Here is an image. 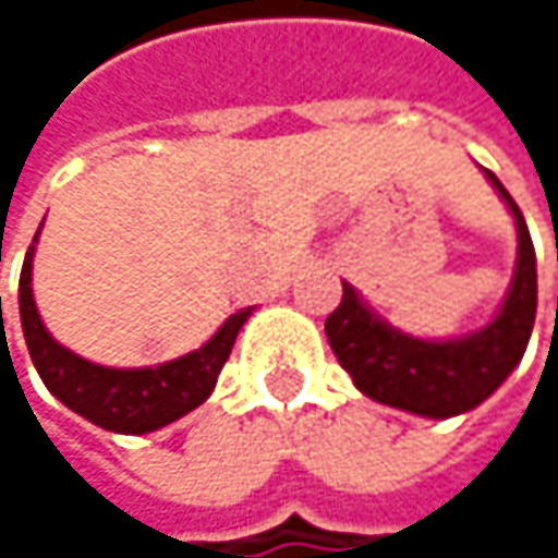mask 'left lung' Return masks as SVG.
Returning a JSON list of instances; mask_svg holds the SVG:
<instances>
[{"instance_id": "1", "label": "left lung", "mask_w": 558, "mask_h": 558, "mask_svg": "<svg viewBox=\"0 0 558 558\" xmlns=\"http://www.w3.org/2000/svg\"><path fill=\"white\" fill-rule=\"evenodd\" d=\"M485 177L517 226V268L504 303L469 336L416 339L393 329L342 280V303L326 319V339L365 397L416 416L446 420L485 403L520 365L536 319V252L513 196L492 170Z\"/></svg>"}]
</instances>
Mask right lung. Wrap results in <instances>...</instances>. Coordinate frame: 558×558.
Here are the masks:
<instances>
[{"mask_svg": "<svg viewBox=\"0 0 558 558\" xmlns=\"http://www.w3.org/2000/svg\"><path fill=\"white\" fill-rule=\"evenodd\" d=\"M35 242H38V235H35ZM35 242L25 255L22 280H19L22 332H25L28 355H32L45 388L51 390L63 407H70L73 413H80L83 420H89L109 433L142 436V433H155L173 420L186 416L213 393L216 378L235 345L239 329L252 316V306L232 313L209 342H203L199 349H193L173 362L155 365V368H106V365L80 359L76 352L60 345L48 332V326L38 313L35 293H32Z\"/></svg>", "mask_w": 558, "mask_h": 558, "instance_id": "right-lung-1", "label": "right lung"}]
</instances>
